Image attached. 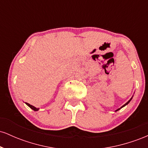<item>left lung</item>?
<instances>
[{"instance_id":"obj_1","label":"left lung","mask_w":148,"mask_h":148,"mask_svg":"<svg viewBox=\"0 0 148 148\" xmlns=\"http://www.w3.org/2000/svg\"><path fill=\"white\" fill-rule=\"evenodd\" d=\"M132 98H131V99H130V100H129V101H127V102L126 103H125V104H124V105H123V106H122V107H121V108H123V107H124V106H126V105H127V104H128V103H130V101H131V100H132ZM120 108H118V110H116V111H118V110H120Z\"/></svg>"}]
</instances>
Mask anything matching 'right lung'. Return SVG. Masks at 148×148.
Instances as JSON below:
<instances>
[{"label":"right lung","instance_id":"add662e5","mask_svg":"<svg viewBox=\"0 0 148 148\" xmlns=\"http://www.w3.org/2000/svg\"><path fill=\"white\" fill-rule=\"evenodd\" d=\"M26 103V104H27V105H28V106H29L30 108H32V109H33V110H34V111H38V110H39V108H36V107H35V106H32V105H30V104H29V103Z\"/></svg>","mask_w":148,"mask_h":148}]
</instances>
